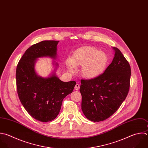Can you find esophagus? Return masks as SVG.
<instances>
[{"mask_svg": "<svg viewBox=\"0 0 148 148\" xmlns=\"http://www.w3.org/2000/svg\"><path fill=\"white\" fill-rule=\"evenodd\" d=\"M79 88H80V85H79L78 83H77V84L75 85V89L76 90H79Z\"/></svg>", "mask_w": 148, "mask_h": 148, "instance_id": "1", "label": "esophagus"}]
</instances>
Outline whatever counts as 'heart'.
<instances>
[{
    "mask_svg": "<svg viewBox=\"0 0 148 148\" xmlns=\"http://www.w3.org/2000/svg\"><path fill=\"white\" fill-rule=\"evenodd\" d=\"M108 63L107 54L90 46H85L77 50L71 60L66 61L68 69L74 72L75 67L82 66V74L88 79H94L103 72Z\"/></svg>",
    "mask_w": 148,
    "mask_h": 148,
    "instance_id": "heart-1",
    "label": "heart"
}]
</instances>
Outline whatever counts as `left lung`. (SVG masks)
<instances>
[{
  "label": "left lung",
  "instance_id": "left-lung-1",
  "mask_svg": "<svg viewBox=\"0 0 148 148\" xmlns=\"http://www.w3.org/2000/svg\"><path fill=\"white\" fill-rule=\"evenodd\" d=\"M114 57L105 72L91 79H82V110L94 122L103 121L120 108L128 95L130 86L131 67L116 47Z\"/></svg>",
  "mask_w": 148,
  "mask_h": 148
}]
</instances>
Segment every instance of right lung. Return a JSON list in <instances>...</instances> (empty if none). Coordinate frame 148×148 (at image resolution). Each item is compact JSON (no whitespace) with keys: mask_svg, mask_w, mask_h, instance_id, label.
<instances>
[{"mask_svg":"<svg viewBox=\"0 0 148 148\" xmlns=\"http://www.w3.org/2000/svg\"><path fill=\"white\" fill-rule=\"evenodd\" d=\"M58 42L44 40L33 45L26 50L17 66L16 84L19 99L28 113L42 122L56 118L63 99L72 92L76 85L75 81L64 82L55 74L50 77H42L35 71L38 58H56Z\"/></svg>","mask_w":148,"mask_h":148,"instance_id":"1","label":"right lung"}]
</instances>
